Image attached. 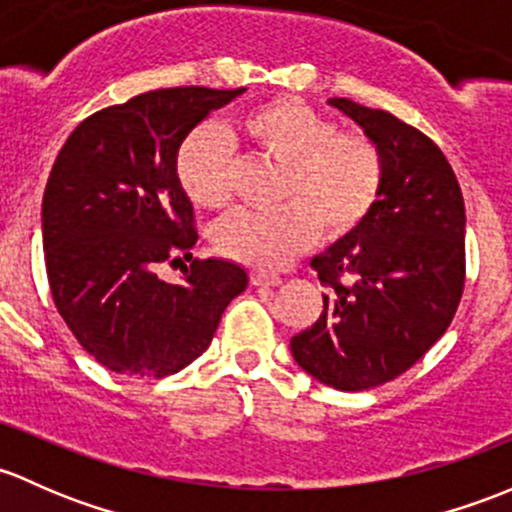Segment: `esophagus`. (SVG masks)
I'll return each mask as SVG.
<instances>
[{
  "label": "esophagus",
  "mask_w": 512,
  "mask_h": 512,
  "mask_svg": "<svg viewBox=\"0 0 512 512\" xmlns=\"http://www.w3.org/2000/svg\"><path fill=\"white\" fill-rule=\"evenodd\" d=\"M251 283H254V286H281V276H276V273L256 271L251 273Z\"/></svg>",
  "instance_id": "obj_1"
}]
</instances>
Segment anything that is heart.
Wrapping results in <instances>:
<instances>
[{
  "label": "heart",
  "instance_id": "b5f03b06",
  "mask_svg": "<svg viewBox=\"0 0 512 512\" xmlns=\"http://www.w3.org/2000/svg\"><path fill=\"white\" fill-rule=\"evenodd\" d=\"M335 120L310 105L276 98L239 120L256 155L286 167L276 212H236L214 229L219 254L244 266H286L315 241L342 239L365 224L384 187L382 150L362 133H337ZM177 179L197 207L234 199V152L217 128H199L177 152Z\"/></svg>",
  "mask_w": 512,
  "mask_h": 512
}]
</instances>
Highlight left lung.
Returning <instances> with one entry per match:
<instances>
[{
  "label": "left lung",
  "instance_id": "8db88e82",
  "mask_svg": "<svg viewBox=\"0 0 512 512\" xmlns=\"http://www.w3.org/2000/svg\"><path fill=\"white\" fill-rule=\"evenodd\" d=\"M328 103L377 142L384 187L365 224L310 261L333 293L291 352L318 382L362 392L407 372L451 325L466 276V207L449 160L424 133L387 110Z\"/></svg>",
  "mask_w": 512,
  "mask_h": 512
}]
</instances>
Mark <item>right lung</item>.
Wrapping results in <instances>:
<instances>
[{
  "label": "right lung",
  "mask_w": 512,
  "mask_h": 512,
  "mask_svg": "<svg viewBox=\"0 0 512 512\" xmlns=\"http://www.w3.org/2000/svg\"><path fill=\"white\" fill-rule=\"evenodd\" d=\"M246 88H160L83 120L41 204L51 295L83 350L110 372L162 379L197 360L246 286L239 263L192 258L194 209L177 179L184 138ZM187 257L182 284L156 276Z\"/></svg>",
  "instance_id": "add662e5"
}]
</instances>
